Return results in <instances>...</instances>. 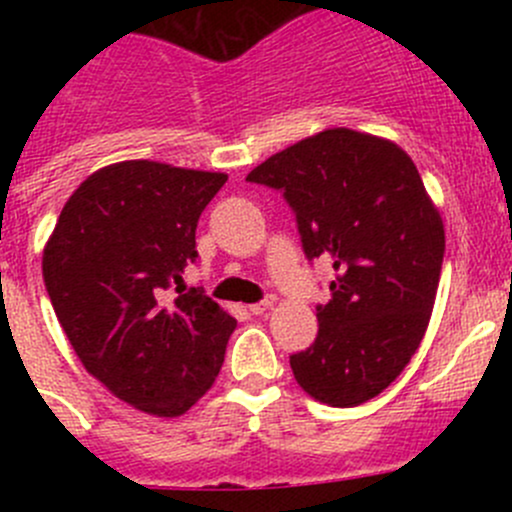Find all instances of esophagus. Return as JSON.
I'll return each instance as SVG.
<instances>
[{
    "instance_id": "1",
    "label": "esophagus",
    "mask_w": 512,
    "mask_h": 512,
    "mask_svg": "<svg viewBox=\"0 0 512 512\" xmlns=\"http://www.w3.org/2000/svg\"><path fill=\"white\" fill-rule=\"evenodd\" d=\"M272 304H275V297H272V294H267L265 299H260V302H255V304H250V314H265L267 309L272 307Z\"/></svg>"
}]
</instances>
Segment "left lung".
Instances as JSON below:
<instances>
[{
  "mask_svg": "<svg viewBox=\"0 0 512 512\" xmlns=\"http://www.w3.org/2000/svg\"><path fill=\"white\" fill-rule=\"evenodd\" d=\"M247 180L285 195L307 260L337 272L317 339L289 356L294 379L337 409L374 399L416 354L441 280L446 235L414 160L384 138L329 128Z\"/></svg>",
  "mask_w": 512,
  "mask_h": 512,
  "instance_id": "1",
  "label": "left lung"
}]
</instances>
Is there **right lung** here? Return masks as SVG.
Instances as JSON below:
<instances>
[{"mask_svg": "<svg viewBox=\"0 0 512 512\" xmlns=\"http://www.w3.org/2000/svg\"><path fill=\"white\" fill-rule=\"evenodd\" d=\"M225 180L156 160L106 165L66 200L44 247L46 292L76 356L146 414H185L225 361L237 322L180 285L200 213Z\"/></svg>", "mask_w": 512, "mask_h": 512, "instance_id": "add662e5", "label": "right lung"}]
</instances>
